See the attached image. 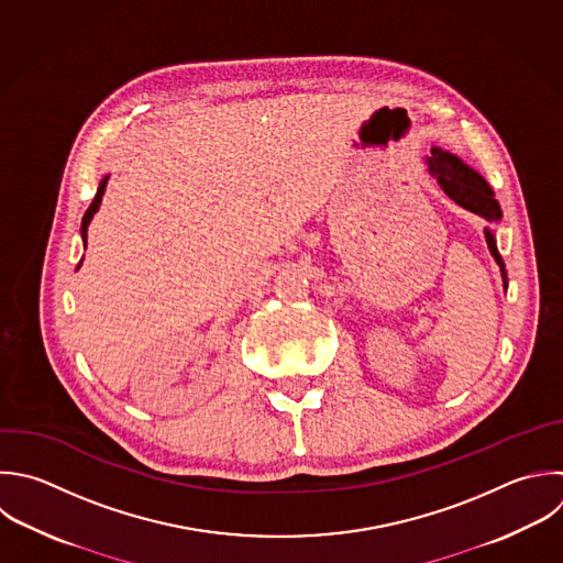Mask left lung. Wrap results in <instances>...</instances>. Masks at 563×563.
I'll list each match as a JSON object with an SVG mask.
<instances>
[{"label": "left lung", "mask_w": 563, "mask_h": 563, "mask_svg": "<svg viewBox=\"0 0 563 563\" xmlns=\"http://www.w3.org/2000/svg\"><path fill=\"white\" fill-rule=\"evenodd\" d=\"M427 165H429V174L438 180V185L442 187V191L462 209L482 216L488 222H497L501 218V209L497 205V200L493 198V189L488 187V183L468 165H464L457 156L440 150V147H431V156H427ZM486 244L490 255L495 257L499 271H501V279H504V288H506V268L504 262L497 253L495 246V235L486 229Z\"/></svg>", "instance_id": "1"}]
</instances>
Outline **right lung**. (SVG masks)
<instances>
[{"instance_id":"1","label":"right lung","mask_w":563,"mask_h":563,"mask_svg":"<svg viewBox=\"0 0 563 563\" xmlns=\"http://www.w3.org/2000/svg\"><path fill=\"white\" fill-rule=\"evenodd\" d=\"M108 180H110V176H106L103 180H101V185H99V189H97V196H95V200H92V205H90V209L86 211V216H84V222H81V238H84V242H88V227H90V222H92V218H95V213L99 211V207H101V200H103V194H106V185H108ZM81 266V264H79ZM77 266V268H79Z\"/></svg>"}]
</instances>
